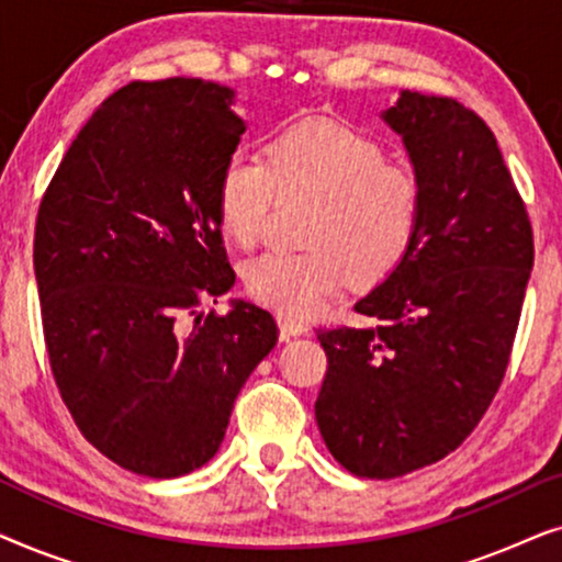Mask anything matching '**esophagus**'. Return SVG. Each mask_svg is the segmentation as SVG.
<instances>
[{"mask_svg":"<svg viewBox=\"0 0 562 562\" xmlns=\"http://www.w3.org/2000/svg\"><path fill=\"white\" fill-rule=\"evenodd\" d=\"M279 329H281V340H291V337H299V335H306L310 333V325H306L304 319H296L291 317V314H279Z\"/></svg>","mask_w":562,"mask_h":562,"instance_id":"esophagus-1","label":"esophagus"}]
</instances>
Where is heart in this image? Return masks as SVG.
I'll return each mask as SVG.
<instances>
[{
	"label": "heart",
	"instance_id": "obj_1",
	"mask_svg": "<svg viewBox=\"0 0 562 562\" xmlns=\"http://www.w3.org/2000/svg\"><path fill=\"white\" fill-rule=\"evenodd\" d=\"M283 194L317 196L306 250H268L243 268L258 302L289 314L317 312L350 276L386 279L412 250L422 225V183L386 160L371 135L333 120H310L268 143V164L233 153L217 183V222L227 240L250 248Z\"/></svg>",
	"mask_w": 562,
	"mask_h": 562
}]
</instances>
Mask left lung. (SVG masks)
<instances>
[{
	"label": "left lung",
	"instance_id": "8db88e82",
	"mask_svg": "<svg viewBox=\"0 0 562 562\" xmlns=\"http://www.w3.org/2000/svg\"><path fill=\"white\" fill-rule=\"evenodd\" d=\"M381 120L422 183L406 258L356 312L368 327L319 329L327 375L314 417L360 479H398L458 448L502 386L532 273L525 204L479 114L402 91Z\"/></svg>",
	"mask_w": 562,
	"mask_h": 562
}]
</instances>
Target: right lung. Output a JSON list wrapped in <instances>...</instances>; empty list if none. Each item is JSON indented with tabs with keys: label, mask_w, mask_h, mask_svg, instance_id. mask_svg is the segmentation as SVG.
<instances>
[{
	"label": "right lung",
	"mask_w": 562,
	"mask_h": 562,
	"mask_svg": "<svg viewBox=\"0 0 562 562\" xmlns=\"http://www.w3.org/2000/svg\"><path fill=\"white\" fill-rule=\"evenodd\" d=\"M202 79L133 81L91 114L35 225V281L58 391L81 435L148 479L214 458L235 398L279 327L233 299L217 183L245 120ZM194 313V328L182 319Z\"/></svg>",
	"instance_id": "obj_1"
}]
</instances>
